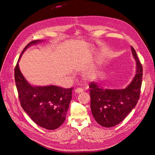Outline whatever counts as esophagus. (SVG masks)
I'll list each match as a JSON object with an SVG mask.
<instances>
[{
    "mask_svg": "<svg viewBox=\"0 0 155 155\" xmlns=\"http://www.w3.org/2000/svg\"><path fill=\"white\" fill-rule=\"evenodd\" d=\"M74 92H75V93H76V94H79V93L83 92V88H77L76 90H75Z\"/></svg>",
    "mask_w": 155,
    "mask_h": 155,
    "instance_id": "esophagus-1",
    "label": "esophagus"
}]
</instances>
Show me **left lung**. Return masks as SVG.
<instances>
[{
	"instance_id": "1",
	"label": "left lung",
	"mask_w": 155,
	"mask_h": 155,
	"mask_svg": "<svg viewBox=\"0 0 155 155\" xmlns=\"http://www.w3.org/2000/svg\"><path fill=\"white\" fill-rule=\"evenodd\" d=\"M133 55L137 61V73L130 85L121 90L103 88L90 83L91 109L95 120L105 127H112L121 122L137 104L142 83L143 68L134 48Z\"/></svg>"
}]
</instances>
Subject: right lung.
<instances>
[{"instance_id": "add662e5", "label": "right lung", "mask_w": 155, "mask_h": 155, "mask_svg": "<svg viewBox=\"0 0 155 155\" xmlns=\"http://www.w3.org/2000/svg\"><path fill=\"white\" fill-rule=\"evenodd\" d=\"M39 41H32L23 49L15 66L14 76L22 109L36 124L46 129L54 130L59 127L66 118L73 87H33L26 81L18 68V61L30 45Z\"/></svg>"}]
</instances>
